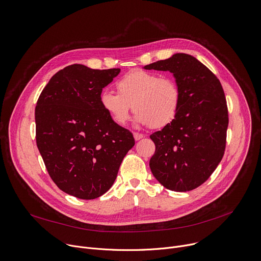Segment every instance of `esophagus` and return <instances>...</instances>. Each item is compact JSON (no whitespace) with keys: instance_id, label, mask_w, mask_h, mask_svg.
Segmentation results:
<instances>
[{"instance_id":"obj_1","label":"esophagus","mask_w":261,"mask_h":261,"mask_svg":"<svg viewBox=\"0 0 261 261\" xmlns=\"http://www.w3.org/2000/svg\"><path fill=\"white\" fill-rule=\"evenodd\" d=\"M133 136H134V139H135V140H140L141 138H143V135L140 134V133H134Z\"/></svg>"}]
</instances>
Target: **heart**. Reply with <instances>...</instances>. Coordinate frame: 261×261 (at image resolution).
Instances as JSON below:
<instances>
[{"mask_svg":"<svg viewBox=\"0 0 261 261\" xmlns=\"http://www.w3.org/2000/svg\"><path fill=\"white\" fill-rule=\"evenodd\" d=\"M119 93L105 89L100 94L103 110L119 126H125L133 106L136 122L155 129L174 121L181 103V92L175 80L154 72L133 70L117 85Z\"/></svg>","mask_w":261,"mask_h":261,"instance_id":"b5f03b06","label":"heart"}]
</instances>
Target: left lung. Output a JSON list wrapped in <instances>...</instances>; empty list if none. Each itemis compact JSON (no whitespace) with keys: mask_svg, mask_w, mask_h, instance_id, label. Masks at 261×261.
Returning a JSON list of instances; mask_svg holds the SVG:
<instances>
[{"mask_svg":"<svg viewBox=\"0 0 261 261\" xmlns=\"http://www.w3.org/2000/svg\"><path fill=\"white\" fill-rule=\"evenodd\" d=\"M144 69L171 72L181 92L174 121L150 136L156 145L150 168L166 189L191 191L211 176L224 155L228 127L224 91L215 74L187 54Z\"/></svg>","mask_w":261,"mask_h":261,"instance_id":"8db88e82","label":"left lung"}]
</instances>
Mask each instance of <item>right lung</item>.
Listing matches in <instances>:
<instances>
[{
	"mask_svg": "<svg viewBox=\"0 0 261 261\" xmlns=\"http://www.w3.org/2000/svg\"><path fill=\"white\" fill-rule=\"evenodd\" d=\"M121 69H91L73 64L57 72L35 108L36 142L58 187L81 199H95L116 180L135 144L100 104L102 89Z\"/></svg>",
	"mask_w": 261,
	"mask_h": 261,
	"instance_id": "add662e5",
	"label": "right lung"
}]
</instances>
